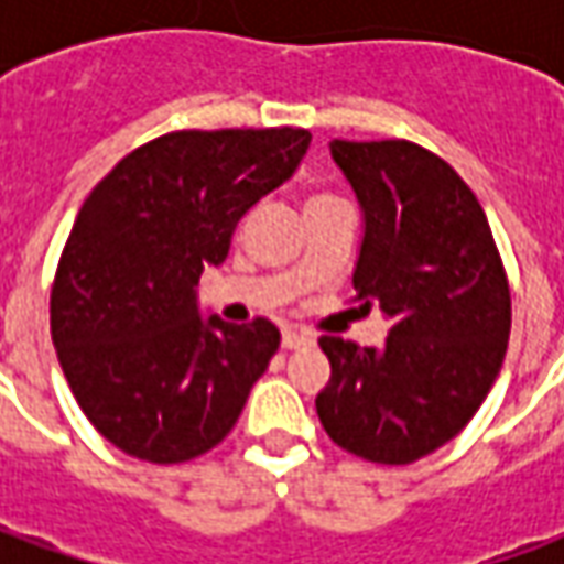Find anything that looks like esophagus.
Masks as SVG:
<instances>
[{
	"label": "esophagus",
	"mask_w": 564,
	"mask_h": 564,
	"mask_svg": "<svg viewBox=\"0 0 564 564\" xmlns=\"http://www.w3.org/2000/svg\"><path fill=\"white\" fill-rule=\"evenodd\" d=\"M281 344L286 350H295V347H311L314 344V335L305 329H283Z\"/></svg>",
	"instance_id": "obj_1"
}]
</instances>
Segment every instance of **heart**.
I'll list each match as a JSON object with an SVG mask.
<instances>
[{
	"label": "heart",
	"instance_id": "b5f03b06",
	"mask_svg": "<svg viewBox=\"0 0 564 564\" xmlns=\"http://www.w3.org/2000/svg\"><path fill=\"white\" fill-rule=\"evenodd\" d=\"M332 196H311L307 198V205H314V202H329Z\"/></svg>",
	"mask_w": 564,
	"mask_h": 564
}]
</instances>
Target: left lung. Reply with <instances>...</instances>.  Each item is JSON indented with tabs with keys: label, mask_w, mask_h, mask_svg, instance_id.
<instances>
[{
	"label": "left lung",
	"mask_w": 564,
	"mask_h": 564,
	"mask_svg": "<svg viewBox=\"0 0 564 564\" xmlns=\"http://www.w3.org/2000/svg\"><path fill=\"white\" fill-rule=\"evenodd\" d=\"M332 160L362 208L359 307H380V347L319 338L332 378L317 395L329 437L354 456L411 465L468 425L510 335V290L489 223L447 162L411 141H341Z\"/></svg>",
	"instance_id": "obj_1"
}]
</instances>
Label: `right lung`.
Returning <instances> with one entry per match:
<instances>
[{"label":"right lung","mask_w":564,"mask_h":564,"mask_svg":"<svg viewBox=\"0 0 564 564\" xmlns=\"http://www.w3.org/2000/svg\"><path fill=\"white\" fill-rule=\"evenodd\" d=\"M307 144L311 132L290 127L172 132L123 156L80 205L51 335L80 411L129 456L196 459L238 423L281 332L205 319L196 286Z\"/></svg>","instance_id":"obj_1"}]
</instances>
